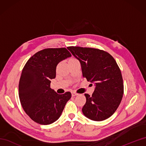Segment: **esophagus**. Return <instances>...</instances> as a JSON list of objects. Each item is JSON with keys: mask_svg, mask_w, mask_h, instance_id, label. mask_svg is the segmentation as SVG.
<instances>
[{"mask_svg": "<svg viewBox=\"0 0 146 146\" xmlns=\"http://www.w3.org/2000/svg\"><path fill=\"white\" fill-rule=\"evenodd\" d=\"M71 95H72L73 97H74V96L78 95V94H77V93H76L75 92H71Z\"/></svg>", "mask_w": 146, "mask_h": 146, "instance_id": "esophagus-1", "label": "esophagus"}]
</instances>
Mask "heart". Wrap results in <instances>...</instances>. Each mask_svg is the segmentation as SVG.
<instances>
[{
  "mask_svg": "<svg viewBox=\"0 0 146 146\" xmlns=\"http://www.w3.org/2000/svg\"><path fill=\"white\" fill-rule=\"evenodd\" d=\"M74 60H76V59L75 58H71L69 60H68V61H74Z\"/></svg>",
  "mask_w": 146,
  "mask_h": 146,
  "instance_id": "b5f03b06",
  "label": "heart"
}]
</instances>
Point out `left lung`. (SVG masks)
<instances>
[{
    "instance_id": "obj_1",
    "label": "left lung",
    "mask_w": 146,
    "mask_h": 146,
    "mask_svg": "<svg viewBox=\"0 0 146 146\" xmlns=\"http://www.w3.org/2000/svg\"><path fill=\"white\" fill-rule=\"evenodd\" d=\"M81 63L83 76L95 83L92 95L85 94L82 111L88 119L102 121L111 117L122 100L123 84L116 61L108 52L99 49L68 47Z\"/></svg>"
}]
</instances>
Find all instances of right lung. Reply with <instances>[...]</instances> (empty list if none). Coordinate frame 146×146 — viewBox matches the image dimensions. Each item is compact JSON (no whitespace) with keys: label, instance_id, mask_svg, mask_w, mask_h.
<instances>
[{"label":"right lung","instance_id":"right-lung-1","mask_svg":"<svg viewBox=\"0 0 146 146\" xmlns=\"http://www.w3.org/2000/svg\"><path fill=\"white\" fill-rule=\"evenodd\" d=\"M71 56L65 48H46L37 52L27 61L19 83V97L24 110L31 119L48 125L61 116L70 100V92L60 95L50 88L58 63Z\"/></svg>","mask_w":146,"mask_h":146}]
</instances>
